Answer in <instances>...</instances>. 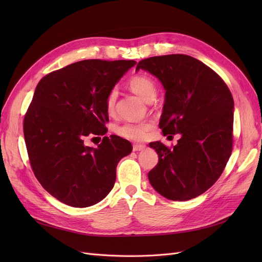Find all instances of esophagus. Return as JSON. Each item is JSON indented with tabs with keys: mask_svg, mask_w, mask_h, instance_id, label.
Segmentation results:
<instances>
[{
	"mask_svg": "<svg viewBox=\"0 0 262 262\" xmlns=\"http://www.w3.org/2000/svg\"><path fill=\"white\" fill-rule=\"evenodd\" d=\"M144 147H145V145H143V144H133V150H136V152L144 149Z\"/></svg>",
	"mask_w": 262,
	"mask_h": 262,
	"instance_id": "34e87169",
	"label": "esophagus"
}]
</instances>
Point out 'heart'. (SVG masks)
Returning a JSON list of instances; mask_svg holds the SVG:
<instances>
[{
	"mask_svg": "<svg viewBox=\"0 0 262 262\" xmlns=\"http://www.w3.org/2000/svg\"><path fill=\"white\" fill-rule=\"evenodd\" d=\"M128 85L130 89L138 94L140 97L149 101L152 100L156 94V83L152 77L146 74L132 75ZM118 93L115 89L110 90L105 99V106L108 114H114L116 108ZM153 123L150 121H136V122H124L115 126V132L119 137L131 141H141L146 138L147 133L152 129Z\"/></svg>",
	"mask_w": 262,
	"mask_h": 262,
	"instance_id": "heart-1",
	"label": "heart"
}]
</instances>
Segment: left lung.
I'll return each instance as SVG.
<instances>
[{"label":"left lung","mask_w":262,"mask_h":262,"mask_svg":"<svg viewBox=\"0 0 262 262\" xmlns=\"http://www.w3.org/2000/svg\"><path fill=\"white\" fill-rule=\"evenodd\" d=\"M140 69L155 75L166 90L160 120L163 133L181 136L175 146L149 143L158 163L148 180L169 200L193 199L215 184L232 154V93L216 72L187 54L143 59L137 66Z\"/></svg>","instance_id":"8db88e82"}]
</instances>
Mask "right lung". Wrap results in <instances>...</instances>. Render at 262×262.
<instances>
[{
    "label": "right lung",
    "instance_id": "obj_1",
    "mask_svg": "<svg viewBox=\"0 0 262 262\" xmlns=\"http://www.w3.org/2000/svg\"><path fill=\"white\" fill-rule=\"evenodd\" d=\"M134 64L133 60H83L39 81L24 118V137L36 178L59 201L91 207L113 189L117 165L132 145L120 137H105V99ZM87 136H102V143L85 147Z\"/></svg>",
    "mask_w": 262,
    "mask_h": 262
}]
</instances>
